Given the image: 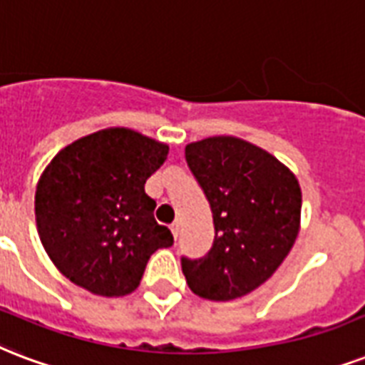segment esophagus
<instances>
[{
    "mask_svg": "<svg viewBox=\"0 0 365 365\" xmlns=\"http://www.w3.org/2000/svg\"><path fill=\"white\" fill-rule=\"evenodd\" d=\"M180 227H182V224H180V222H174V224H172V226H170L172 235H174V237H176V239H178V235H180Z\"/></svg>",
    "mask_w": 365,
    "mask_h": 365,
    "instance_id": "1",
    "label": "esophagus"
}]
</instances>
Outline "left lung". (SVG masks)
Here are the masks:
<instances>
[{"label":"left lung","mask_w":365,"mask_h":365,"mask_svg":"<svg viewBox=\"0 0 365 365\" xmlns=\"http://www.w3.org/2000/svg\"><path fill=\"white\" fill-rule=\"evenodd\" d=\"M185 160L207 195L214 243L207 257L182 258L189 289L208 300H233L268 282L300 230L299 180L262 147L233 135L185 145Z\"/></svg>","instance_id":"8db88e82"}]
</instances>
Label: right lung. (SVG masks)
<instances>
[{"label": "right lung", "mask_w": 365, "mask_h": 365, "mask_svg": "<svg viewBox=\"0 0 365 365\" xmlns=\"http://www.w3.org/2000/svg\"><path fill=\"white\" fill-rule=\"evenodd\" d=\"M168 145L130 128H105L63 147L36 185V226L66 279L99 297L138 289L147 260L174 237L153 216L147 178Z\"/></svg>", "instance_id": "obj_1"}]
</instances>
